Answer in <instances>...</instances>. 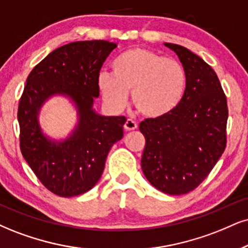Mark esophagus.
Segmentation results:
<instances>
[{"mask_svg":"<svg viewBox=\"0 0 248 248\" xmlns=\"http://www.w3.org/2000/svg\"><path fill=\"white\" fill-rule=\"evenodd\" d=\"M138 127V124L136 122L132 121V119H127L124 124V130L125 131H133Z\"/></svg>","mask_w":248,"mask_h":248,"instance_id":"esophagus-1","label":"esophagus"}]
</instances>
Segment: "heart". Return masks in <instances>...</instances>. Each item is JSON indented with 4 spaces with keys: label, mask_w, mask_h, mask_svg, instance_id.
<instances>
[{
    "label": "heart",
    "mask_w": 248,
    "mask_h": 248,
    "mask_svg": "<svg viewBox=\"0 0 248 248\" xmlns=\"http://www.w3.org/2000/svg\"><path fill=\"white\" fill-rule=\"evenodd\" d=\"M97 86L106 105L114 111L124 108L131 92V101L143 116L158 118L178 106L184 95L186 75L178 61L133 48L114 61L112 73H100Z\"/></svg>",
    "instance_id": "b5f03b06"
}]
</instances>
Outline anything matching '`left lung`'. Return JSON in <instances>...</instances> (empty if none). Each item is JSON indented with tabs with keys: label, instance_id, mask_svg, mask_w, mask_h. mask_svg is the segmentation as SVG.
Returning <instances> with one entry per match:
<instances>
[{
	"label": "left lung",
	"instance_id": "left-lung-1",
	"mask_svg": "<svg viewBox=\"0 0 248 248\" xmlns=\"http://www.w3.org/2000/svg\"><path fill=\"white\" fill-rule=\"evenodd\" d=\"M185 70L186 88L172 111L139 125L146 139L142 172L155 188L170 195L188 193L217 163L227 146V97L217 75L198 55L175 44Z\"/></svg>",
	"mask_w": 248,
	"mask_h": 248
}]
</instances>
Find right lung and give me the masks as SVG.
Returning <instances> with one entry per match:
<instances>
[{
    "mask_svg": "<svg viewBox=\"0 0 248 248\" xmlns=\"http://www.w3.org/2000/svg\"><path fill=\"white\" fill-rule=\"evenodd\" d=\"M117 45L105 40L76 41L45 57L26 79L18 107L20 149L40 182L53 193L69 198L93 188L102 176L106 158L123 138L124 116H102L93 108L100 95L97 77ZM54 96L69 98L78 124L64 140L42 131L41 108Z\"/></svg>",
    "mask_w": 248,
    "mask_h": 248,
    "instance_id": "1",
    "label": "right lung"
}]
</instances>
